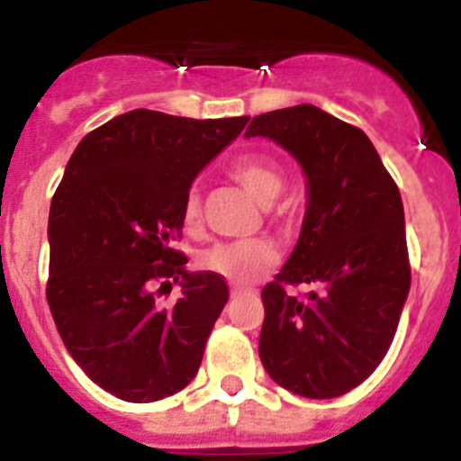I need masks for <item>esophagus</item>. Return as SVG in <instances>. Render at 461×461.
I'll use <instances>...</instances> for the list:
<instances>
[{"label": "esophagus", "instance_id": "obj_1", "mask_svg": "<svg viewBox=\"0 0 461 461\" xmlns=\"http://www.w3.org/2000/svg\"><path fill=\"white\" fill-rule=\"evenodd\" d=\"M247 293H251L249 288H242V286H233V288H230V297H233V300H235V297L247 295Z\"/></svg>", "mask_w": 461, "mask_h": 461}]
</instances>
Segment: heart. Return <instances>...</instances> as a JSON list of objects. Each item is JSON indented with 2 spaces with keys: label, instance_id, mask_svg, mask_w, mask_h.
<instances>
[{
  "label": "heart",
  "instance_id": "b5f03b06",
  "mask_svg": "<svg viewBox=\"0 0 461 461\" xmlns=\"http://www.w3.org/2000/svg\"><path fill=\"white\" fill-rule=\"evenodd\" d=\"M228 173L260 203L275 201L286 185L284 168L275 158L263 154H242L230 164ZM182 223L186 230H195L201 226V195L195 191L186 194L182 205ZM276 260L279 251L275 244L266 238H254L214 244L201 254V267L233 284H249L275 267Z\"/></svg>",
  "mask_w": 461,
  "mask_h": 461
}]
</instances>
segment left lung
I'll list each match as a JSON object with an SVG mask.
<instances>
[{
    "instance_id": "left-lung-1",
    "label": "left lung",
    "mask_w": 461,
    "mask_h": 461,
    "mask_svg": "<svg viewBox=\"0 0 461 461\" xmlns=\"http://www.w3.org/2000/svg\"><path fill=\"white\" fill-rule=\"evenodd\" d=\"M244 136L275 140L307 175L300 240L260 293V362L300 397H339L381 365L409 297L402 195L365 131L316 105L254 117ZM288 283L320 291L288 296Z\"/></svg>"
}]
</instances>
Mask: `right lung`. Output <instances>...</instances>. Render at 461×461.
Masks as SVG:
<instances>
[{
    "mask_svg": "<svg viewBox=\"0 0 461 461\" xmlns=\"http://www.w3.org/2000/svg\"><path fill=\"white\" fill-rule=\"evenodd\" d=\"M247 122L138 108L89 131L68 158L48 219L46 297L67 351L105 393L157 402L201 367L228 286L212 272L189 275L170 242L194 177ZM177 280L181 300L158 308L156 286Z\"/></svg>",
    "mask_w": 461,
    "mask_h": 461,
    "instance_id": "1",
    "label": "right lung"
}]
</instances>
